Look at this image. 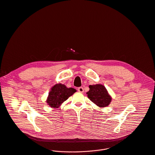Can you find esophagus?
<instances>
[{
    "label": "esophagus",
    "mask_w": 155,
    "mask_h": 155,
    "mask_svg": "<svg viewBox=\"0 0 155 155\" xmlns=\"http://www.w3.org/2000/svg\"><path fill=\"white\" fill-rule=\"evenodd\" d=\"M78 91H79V93H83V92L84 91V88H83L82 87H79L78 89Z\"/></svg>",
    "instance_id": "obj_1"
}]
</instances>
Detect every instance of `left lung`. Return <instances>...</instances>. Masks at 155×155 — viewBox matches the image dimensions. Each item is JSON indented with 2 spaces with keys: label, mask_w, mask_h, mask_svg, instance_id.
I'll return each mask as SVG.
<instances>
[{
  "label": "left lung",
  "mask_w": 155,
  "mask_h": 155,
  "mask_svg": "<svg viewBox=\"0 0 155 155\" xmlns=\"http://www.w3.org/2000/svg\"><path fill=\"white\" fill-rule=\"evenodd\" d=\"M89 88L90 90L87 94L91 102L101 107H106L110 103L112 98L103 85H90Z\"/></svg>",
  "instance_id": "1"
}]
</instances>
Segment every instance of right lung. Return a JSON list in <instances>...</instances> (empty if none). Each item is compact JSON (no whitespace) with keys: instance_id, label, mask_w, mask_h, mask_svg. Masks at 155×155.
<instances>
[{"instance_id":"right-lung-1","label":"right lung","mask_w":155,"mask_h":155,"mask_svg":"<svg viewBox=\"0 0 155 155\" xmlns=\"http://www.w3.org/2000/svg\"><path fill=\"white\" fill-rule=\"evenodd\" d=\"M76 90L73 88H67L65 85L58 84L54 85L50 91L46 102L49 106L58 108L59 106L72 96Z\"/></svg>"}]
</instances>
